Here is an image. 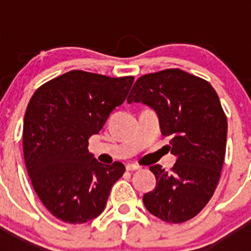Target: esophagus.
Returning a JSON list of instances; mask_svg holds the SVG:
<instances>
[{"label": "esophagus", "instance_id": "obj_1", "mask_svg": "<svg viewBox=\"0 0 251 251\" xmlns=\"http://www.w3.org/2000/svg\"><path fill=\"white\" fill-rule=\"evenodd\" d=\"M127 171H137V170H139V166H137V165H133V163H129V165H127Z\"/></svg>", "mask_w": 251, "mask_h": 251}]
</instances>
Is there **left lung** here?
<instances>
[{
    "instance_id": "8db88e82",
    "label": "left lung",
    "mask_w": 251,
    "mask_h": 251,
    "mask_svg": "<svg viewBox=\"0 0 251 251\" xmlns=\"http://www.w3.org/2000/svg\"><path fill=\"white\" fill-rule=\"evenodd\" d=\"M128 103H143L157 113L163 136L177 157L171 171L151 166L157 185L143 203L166 221L185 223L207 205L220 179L227 119L208 81L179 69L146 74L134 83Z\"/></svg>"
}]
</instances>
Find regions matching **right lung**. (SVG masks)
I'll use <instances>...</instances> for the list:
<instances>
[{"instance_id": "add662e5", "label": "right lung", "mask_w": 251, "mask_h": 251, "mask_svg": "<svg viewBox=\"0 0 251 251\" xmlns=\"http://www.w3.org/2000/svg\"><path fill=\"white\" fill-rule=\"evenodd\" d=\"M134 77L72 70L34 93L24 118V157L41 202L56 219L84 224L103 212L121 162L104 166L88 151Z\"/></svg>"}]
</instances>
